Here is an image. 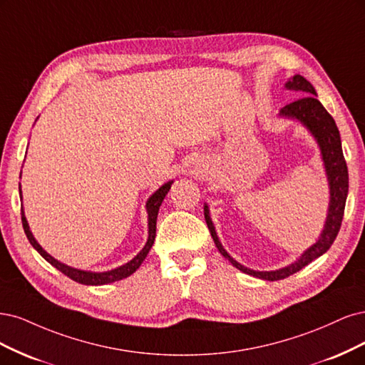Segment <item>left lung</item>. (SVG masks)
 I'll use <instances>...</instances> for the list:
<instances>
[{
  "mask_svg": "<svg viewBox=\"0 0 365 365\" xmlns=\"http://www.w3.org/2000/svg\"><path fill=\"white\" fill-rule=\"evenodd\" d=\"M287 88L294 91H302L307 93V96L287 104L285 108H282L280 115L300 120L315 136L317 143H319L322 148L329 186H331V205H329V214H327L324 230L322 233L320 240L317 241L311 249L304 252L297 262H294L282 269H276V272H253V269H249L244 265L238 264L233 257L229 256V253L225 249H222V245L218 241V237L215 233L212 221H210L207 206H205L206 225L209 227L210 235H212V240L220 253L225 256L233 267L241 269L242 273H247L259 279H265V280H280L294 273H297L303 267H307L309 262H312L314 259H317V257L322 256L323 253H326L329 249H331V245L334 244L336 235L341 229V222H343L346 198L349 192L347 163L343 155V148H341L339 130L335 124V120L332 118V115L323 108V104L319 100H317L315 89L304 77L299 74L294 76L292 80H289L287 83Z\"/></svg>",
  "mask_w": 365,
  "mask_h": 365,
  "instance_id": "8db88e82",
  "label": "left lung"
}]
</instances>
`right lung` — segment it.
Here are the masks:
<instances>
[{
  "instance_id": "obj_1",
  "label": "right lung",
  "mask_w": 365,
  "mask_h": 365,
  "mask_svg": "<svg viewBox=\"0 0 365 365\" xmlns=\"http://www.w3.org/2000/svg\"><path fill=\"white\" fill-rule=\"evenodd\" d=\"M171 183L173 182H168L163 186H160L159 190L153 194L148 202H147V210H148V240H147V244L144 245V249L140 250L133 259L130 262H127L125 265L123 267H118L112 269V272H106V273H91V272H81V269H76V268H71L68 267L62 262L56 261L53 256H50L48 253H46L42 247L36 242V240L33 238V235L29 229V225H27V220H26V215H24V210H22L21 207V221H22V227H24V232L27 235V238L30 241V244L36 249L41 256L43 257L45 261H48L53 267H56L58 272H62L65 276H68L69 279H73L76 282H78V284L81 285H106V284H112V282H116V280H121V279H125L130 274H133L136 269L139 268V265L144 262L145 256L148 255L150 249L153 242H155V237H156V220H158V212H159V207L163 202V198H165V195L168 194L170 187H171ZM19 194H21V187H19Z\"/></svg>"
}]
</instances>
